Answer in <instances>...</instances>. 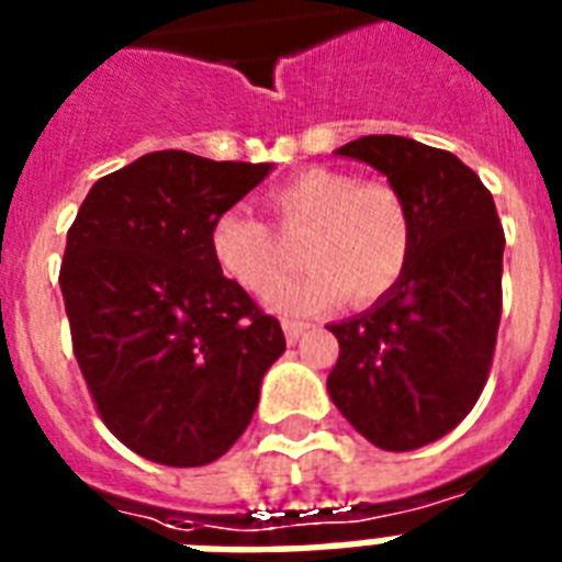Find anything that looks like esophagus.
<instances>
[{"instance_id": "obj_1", "label": "esophagus", "mask_w": 562, "mask_h": 562, "mask_svg": "<svg viewBox=\"0 0 562 562\" xmlns=\"http://www.w3.org/2000/svg\"><path fill=\"white\" fill-rule=\"evenodd\" d=\"M308 324L306 321H294V317H282V333H285V341L297 344L300 335L306 333Z\"/></svg>"}]
</instances>
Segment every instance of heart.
Returning a JSON list of instances; mask_svg holds the SVG:
<instances>
[{
    "label": "heart",
    "mask_w": 562,
    "mask_h": 562,
    "mask_svg": "<svg viewBox=\"0 0 562 562\" xmlns=\"http://www.w3.org/2000/svg\"><path fill=\"white\" fill-rule=\"evenodd\" d=\"M271 210L282 237L302 240L313 271L285 290L293 263L280 236L241 210L212 221L210 247L221 271L256 297H271L277 312L312 315L347 294L370 306L402 280L414 245V218L405 194L384 180H361L344 169L315 166L273 189Z\"/></svg>",
    "instance_id": "obj_1"
}]
</instances>
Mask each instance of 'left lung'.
Returning <instances> with one entry per match:
<instances>
[{"mask_svg": "<svg viewBox=\"0 0 562 562\" xmlns=\"http://www.w3.org/2000/svg\"><path fill=\"white\" fill-rule=\"evenodd\" d=\"M338 154L405 194L414 245L402 280L373 308L329 326L341 352L326 387L370 443L411 452L452 431L487 384L505 229L490 189L454 154L391 134Z\"/></svg>", "mask_w": 562, "mask_h": 562, "instance_id": "obj_1", "label": "left lung"}]
</instances>
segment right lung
I'll use <instances>...</instances> for the list:
<instances>
[{
  "instance_id": "1",
  "label": "right lung",
  "mask_w": 562,
  "mask_h": 562,
  "mask_svg": "<svg viewBox=\"0 0 562 562\" xmlns=\"http://www.w3.org/2000/svg\"><path fill=\"white\" fill-rule=\"evenodd\" d=\"M268 162L154 151L101 178L66 233L60 291L99 417L154 463L218 461L285 350L277 317L221 273L212 221Z\"/></svg>"
}]
</instances>
